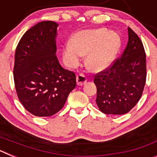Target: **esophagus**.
Listing matches in <instances>:
<instances>
[{"label":"esophagus","mask_w":157,"mask_h":157,"mask_svg":"<svg viewBox=\"0 0 157 157\" xmlns=\"http://www.w3.org/2000/svg\"><path fill=\"white\" fill-rule=\"evenodd\" d=\"M86 77L82 74L78 75H77V77H76V82H77L78 86H83L86 82Z\"/></svg>","instance_id":"1"}]
</instances>
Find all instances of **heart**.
<instances>
[{
  "mask_svg": "<svg viewBox=\"0 0 157 157\" xmlns=\"http://www.w3.org/2000/svg\"><path fill=\"white\" fill-rule=\"evenodd\" d=\"M120 47V37L116 32L100 28L78 32L73 41H68L63 52V61L75 68L86 58V65L94 71L106 69L113 61Z\"/></svg>",
  "mask_w": 157,
  "mask_h": 157,
  "instance_id": "b5f03b06",
  "label": "heart"
}]
</instances>
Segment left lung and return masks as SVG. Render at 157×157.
I'll list each match as a JSON object with an SVG mask.
<instances>
[{"label":"left lung","instance_id":"8db88e82","mask_svg":"<svg viewBox=\"0 0 157 157\" xmlns=\"http://www.w3.org/2000/svg\"><path fill=\"white\" fill-rule=\"evenodd\" d=\"M146 79V56L138 36L128 27V42L114 64L94 78L96 103L107 115L126 114L137 105Z\"/></svg>","mask_w":157,"mask_h":157}]
</instances>
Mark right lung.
Here are the masks:
<instances>
[{
	"label": "right lung",
	"mask_w": 157,
	"mask_h": 157,
	"mask_svg": "<svg viewBox=\"0 0 157 157\" xmlns=\"http://www.w3.org/2000/svg\"><path fill=\"white\" fill-rule=\"evenodd\" d=\"M59 25L42 21L29 29L16 48L14 82L19 101L31 114L51 116L64 105L76 86L75 73L56 56Z\"/></svg>",
	"instance_id": "obj_1"
}]
</instances>
